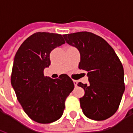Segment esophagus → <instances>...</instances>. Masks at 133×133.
Listing matches in <instances>:
<instances>
[{
    "mask_svg": "<svg viewBox=\"0 0 133 133\" xmlns=\"http://www.w3.org/2000/svg\"><path fill=\"white\" fill-rule=\"evenodd\" d=\"M73 83H74V85H75V87L77 86V84H78V83H77V81H73Z\"/></svg>",
    "mask_w": 133,
    "mask_h": 133,
    "instance_id": "esophagus-1",
    "label": "esophagus"
}]
</instances>
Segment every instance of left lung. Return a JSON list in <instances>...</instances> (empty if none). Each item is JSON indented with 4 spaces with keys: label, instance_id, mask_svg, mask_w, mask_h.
<instances>
[{
    "label": "left lung",
    "instance_id": "left-lung-1",
    "mask_svg": "<svg viewBox=\"0 0 133 133\" xmlns=\"http://www.w3.org/2000/svg\"><path fill=\"white\" fill-rule=\"evenodd\" d=\"M81 54L79 68L88 71V84L78 83L85 95L80 98L84 115L104 120L115 113L125 91L124 70L113 48L103 38L89 32L63 35Z\"/></svg>",
    "mask_w": 133,
    "mask_h": 133
}]
</instances>
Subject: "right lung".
I'll use <instances>...</instances> for the list:
<instances>
[{"label": "right lung", "mask_w": 133, "mask_h": 133, "mask_svg": "<svg viewBox=\"0 0 133 133\" xmlns=\"http://www.w3.org/2000/svg\"><path fill=\"white\" fill-rule=\"evenodd\" d=\"M64 43L60 34L38 32L28 37L15 55L11 85L25 112L37 123L58 120L63 114L65 99L74 89L66 74L56 79L44 76V69L50 65V53Z\"/></svg>", "instance_id": "right-lung-1"}]
</instances>
